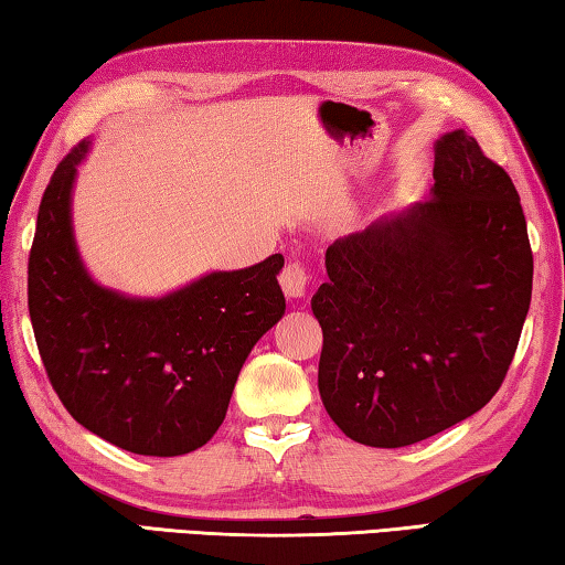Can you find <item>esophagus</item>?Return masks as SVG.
Returning <instances> with one entry per match:
<instances>
[{
	"label": "esophagus",
	"instance_id": "obj_1",
	"mask_svg": "<svg viewBox=\"0 0 565 565\" xmlns=\"http://www.w3.org/2000/svg\"><path fill=\"white\" fill-rule=\"evenodd\" d=\"M279 284L289 299H301V296L306 294V284H309V274H306L301 264H289V266H284Z\"/></svg>",
	"mask_w": 565,
	"mask_h": 565
}]
</instances>
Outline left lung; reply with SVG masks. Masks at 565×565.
Returning a JSON list of instances; mask_svg holds the SVG:
<instances>
[{
    "label": "left lung",
    "instance_id": "1",
    "mask_svg": "<svg viewBox=\"0 0 565 565\" xmlns=\"http://www.w3.org/2000/svg\"><path fill=\"white\" fill-rule=\"evenodd\" d=\"M431 199L327 248L311 311L319 394L351 441L401 448L473 416L509 371L533 254L511 177L463 129L434 145Z\"/></svg>",
    "mask_w": 565,
    "mask_h": 565
}]
</instances>
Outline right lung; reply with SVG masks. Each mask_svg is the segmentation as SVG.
<instances>
[{
    "label": "right lung",
    "instance_id": "add662e5",
    "mask_svg": "<svg viewBox=\"0 0 565 565\" xmlns=\"http://www.w3.org/2000/svg\"><path fill=\"white\" fill-rule=\"evenodd\" d=\"M92 147L46 186L30 254V317L46 376L74 420L141 456L196 451L216 434L254 343L284 317V256L212 271L159 299L107 289L76 248L72 191Z\"/></svg>",
    "mask_w": 565,
    "mask_h": 565
}]
</instances>
